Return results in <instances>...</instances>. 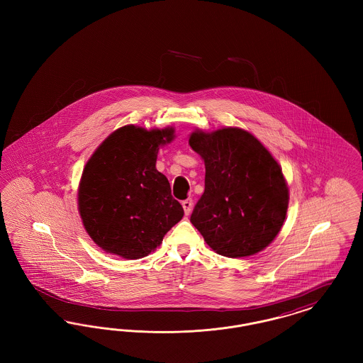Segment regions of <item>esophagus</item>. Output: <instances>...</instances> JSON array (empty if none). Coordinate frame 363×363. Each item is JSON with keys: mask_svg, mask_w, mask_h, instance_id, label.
I'll use <instances>...</instances> for the list:
<instances>
[{"mask_svg": "<svg viewBox=\"0 0 363 363\" xmlns=\"http://www.w3.org/2000/svg\"><path fill=\"white\" fill-rule=\"evenodd\" d=\"M182 207H184V211H185V215H190L191 211H193V200L188 199V200L182 201Z\"/></svg>", "mask_w": 363, "mask_h": 363, "instance_id": "34e87169", "label": "esophagus"}]
</instances>
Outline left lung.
Returning a JSON list of instances; mask_svg holds the SVG:
<instances>
[{
    "label": "left lung",
    "instance_id": "left-lung-1",
    "mask_svg": "<svg viewBox=\"0 0 363 363\" xmlns=\"http://www.w3.org/2000/svg\"><path fill=\"white\" fill-rule=\"evenodd\" d=\"M189 145L206 164V189L190 222L208 246L230 259L264 250L281 230L289 186L277 159L250 132L196 129Z\"/></svg>",
    "mask_w": 363,
    "mask_h": 363
}]
</instances>
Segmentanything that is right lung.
Segmentation results:
<instances>
[{"mask_svg":"<svg viewBox=\"0 0 363 363\" xmlns=\"http://www.w3.org/2000/svg\"><path fill=\"white\" fill-rule=\"evenodd\" d=\"M173 126L125 125L104 138L88 159L77 189L86 234L122 259L148 256L182 216L169 179L156 170L159 150L173 141Z\"/></svg>","mask_w":363,"mask_h":363,"instance_id":"right-lung-1","label":"right lung"}]
</instances>
